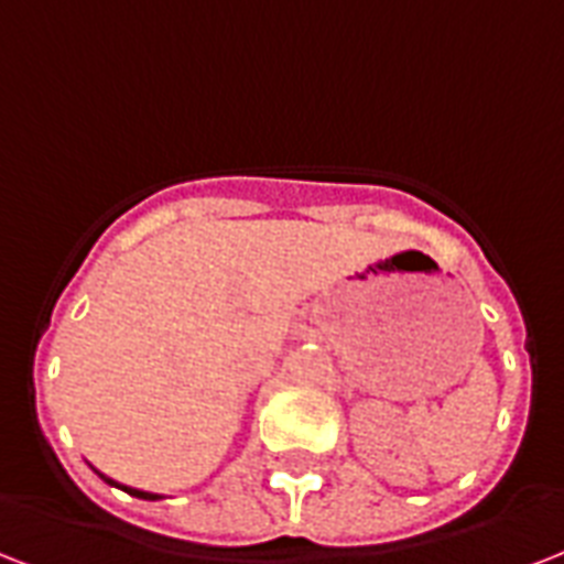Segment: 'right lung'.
<instances>
[{
	"label": "right lung",
	"instance_id": "1",
	"mask_svg": "<svg viewBox=\"0 0 564 564\" xmlns=\"http://www.w3.org/2000/svg\"><path fill=\"white\" fill-rule=\"evenodd\" d=\"M99 474V470H96ZM99 477L108 482V486H117V488H123L126 495H132V497H141V500H161V495H152V491H138V488H129V486H120V482H115L111 477H105V474H99Z\"/></svg>",
	"mask_w": 564,
	"mask_h": 564
}]
</instances>
